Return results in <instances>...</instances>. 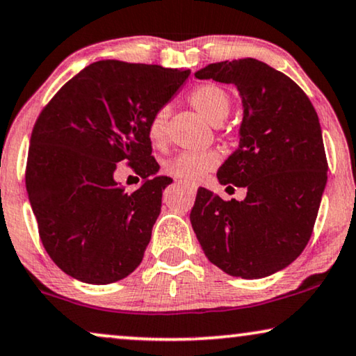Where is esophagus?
<instances>
[{"label": "esophagus", "mask_w": 356, "mask_h": 356, "mask_svg": "<svg viewBox=\"0 0 356 356\" xmlns=\"http://www.w3.org/2000/svg\"><path fill=\"white\" fill-rule=\"evenodd\" d=\"M178 184H181L183 188H186L189 193H196V191H197V188L194 186V184H191V183H186V181H178Z\"/></svg>", "instance_id": "1"}]
</instances>
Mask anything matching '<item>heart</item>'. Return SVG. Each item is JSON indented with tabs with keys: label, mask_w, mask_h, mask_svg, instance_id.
I'll use <instances>...</instances> for the list:
<instances>
[{
	"label": "heart",
	"mask_w": 356,
	"mask_h": 356,
	"mask_svg": "<svg viewBox=\"0 0 356 356\" xmlns=\"http://www.w3.org/2000/svg\"><path fill=\"white\" fill-rule=\"evenodd\" d=\"M189 104L199 115H202L211 124H220L230 111V97L223 89L213 84H204L189 94ZM170 116L168 106H160L147 124V136L155 147H162L167 143V123ZM220 162V155L216 150L204 152H181L165 163V172L170 177L183 179L186 183H197Z\"/></svg>",
	"instance_id": "b5f03b06"
}]
</instances>
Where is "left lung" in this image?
Returning <instances> with one entry per match:
<instances>
[{
  "instance_id": "1",
  "label": "left lung",
  "mask_w": 356,
  "mask_h": 356,
  "mask_svg": "<svg viewBox=\"0 0 356 356\" xmlns=\"http://www.w3.org/2000/svg\"><path fill=\"white\" fill-rule=\"evenodd\" d=\"M194 76L233 84L240 94V145L217 179L246 188V197L223 201L199 188L193 230L207 259L228 275L275 274L308 245L327 183L318 113L289 76L254 58L212 63Z\"/></svg>"
}]
</instances>
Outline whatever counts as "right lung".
<instances>
[{"label": "right lung", "instance_id": "add662e5", "mask_svg": "<svg viewBox=\"0 0 356 356\" xmlns=\"http://www.w3.org/2000/svg\"><path fill=\"white\" fill-rule=\"evenodd\" d=\"M189 70L118 60L67 81L33 126L26 186L42 243L72 279L106 285L143 261L173 181L159 173L147 124ZM126 159L145 178L133 193L114 179Z\"/></svg>", "mask_w": 356, "mask_h": 356}]
</instances>
